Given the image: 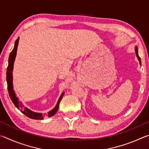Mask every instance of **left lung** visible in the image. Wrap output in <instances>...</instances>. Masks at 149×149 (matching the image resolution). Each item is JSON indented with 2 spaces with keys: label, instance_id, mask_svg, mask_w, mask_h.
Segmentation results:
<instances>
[{
  "label": "left lung",
  "instance_id": "left-lung-1",
  "mask_svg": "<svg viewBox=\"0 0 149 149\" xmlns=\"http://www.w3.org/2000/svg\"><path fill=\"white\" fill-rule=\"evenodd\" d=\"M135 52L136 56H137L138 60H139V64H140V65H141V58H140L139 56V54H138V49H137V46H135Z\"/></svg>",
  "mask_w": 149,
  "mask_h": 149
}]
</instances>
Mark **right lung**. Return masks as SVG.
<instances>
[{
    "instance_id": "right-lung-1",
    "label": "right lung",
    "mask_w": 149,
    "mask_h": 149,
    "mask_svg": "<svg viewBox=\"0 0 149 149\" xmlns=\"http://www.w3.org/2000/svg\"><path fill=\"white\" fill-rule=\"evenodd\" d=\"M19 38L18 37V38L16 39V41H15L14 49L12 50L10 54V56L8 58V65L6 70V81H7V85H8V91L10 97L12 102L14 103V105L16 106V107L17 108V109L19 110L22 113H23V114L26 115L29 118H31V119H34V120H42L46 116H48V117L52 116L56 114L58 109L59 104L60 101H61L63 96H64V92L62 93V94L60 95L58 100V102L56 105V107H55L53 109L49 111L48 113H47V114H45V113L42 114V113L35 112L29 109V108L24 107V106L22 104V102L21 101H19L18 98H17V97H16V93H15L14 90L13 89V76H12V72H13V69H14V63L15 61V59H16L17 46H18V43H19Z\"/></svg>"
}]
</instances>
